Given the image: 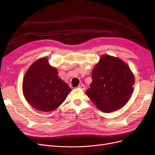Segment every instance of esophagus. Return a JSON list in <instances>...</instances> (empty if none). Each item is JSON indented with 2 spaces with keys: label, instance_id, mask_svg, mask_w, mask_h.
Returning a JSON list of instances; mask_svg holds the SVG:
<instances>
[{
  "label": "esophagus",
  "instance_id": "34e87169",
  "mask_svg": "<svg viewBox=\"0 0 155 155\" xmlns=\"http://www.w3.org/2000/svg\"><path fill=\"white\" fill-rule=\"evenodd\" d=\"M78 87H79V88L82 89V90H85V88H86L85 85H83V84H81V85H79L78 86Z\"/></svg>",
  "mask_w": 155,
  "mask_h": 155
}]
</instances>
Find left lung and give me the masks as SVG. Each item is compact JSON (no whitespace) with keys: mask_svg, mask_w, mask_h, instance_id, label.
Instances as JSON below:
<instances>
[{"mask_svg":"<svg viewBox=\"0 0 155 155\" xmlns=\"http://www.w3.org/2000/svg\"><path fill=\"white\" fill-rule=\"evenodd\" d=\"M86 94L101 111L111 112L124 107L133 92L134 77L121 59L104 55L92 73Z\"/></svg>","mask_w":155,"mask_h":155,"instance_id":"8db88e82","label":"left lung"}]
</instances>
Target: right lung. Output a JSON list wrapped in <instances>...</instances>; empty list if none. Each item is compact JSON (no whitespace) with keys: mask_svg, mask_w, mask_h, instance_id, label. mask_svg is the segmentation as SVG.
I'll return each instance as SVG.
<instances>
[{"mask_svg":"<svg viewBox=\"0 0 155 155\" xmlns=\"http://www.w3.org/2000/svg\"><path fill=\"white\" fill-rule=\"evenodd\" d=\"M72 90L61 79L56 68L46 58L36 61L27 70L22 83L26 101L42 112L53 111L61 105Z\"/></svg>","mask_w":155,"mask_h":155,"instance_id":"right-lung-1","label":"right lung"}]
</instances>
